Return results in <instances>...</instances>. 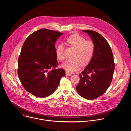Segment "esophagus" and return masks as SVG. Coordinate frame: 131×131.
<instances>
[{"label":"esophagus","mask_w":131,"mask_h":131,"mask_svg":"<svg viewBox=\"0 0 131 131\" xmlns=\"http://www.w3.org/2000/svg\"><path fill=\"white\" fill-rule=\"evenodd\" d=\"M66 75H67V76H69V77H70V76H71V74L70 73L67 72V71L66 72Z\"/></svg>","instance_id":"obj_1"}]
</instances>
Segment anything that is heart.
Instances as JSON below:
<instances>
[{"label": "heart", "instance_id": "1", "mask_svg": "<svg viewBox=\"0 0 131 131\" xmlns=\"http://www.w3.org/2000/svg\"><path fill=\"white\" fill-rule=\"evenodd\" d=\"M67 43L75 49L74 55V60H68L61 64V68L69 72L79 70L83 65L87 64L92 60L95 52V45L91 41H86L83 36L79 34H73L66 40ZM64 46L59 44L56 49V54L59 60L64 59L63 53Z\"/></svg>", "mask_w": 131, "mask_h": 131}]
</instances>
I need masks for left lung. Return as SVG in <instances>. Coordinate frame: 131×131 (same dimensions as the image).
Wrapping results in <instances>:
<instances>
[{"label": "left lung", "mask_w": 131, "mask_h": 131, "mask_svg": "<svg viewBox=\"0 0 131 131\" xmlns=\"http://www.w3.org/2000/svg\"><path fill=\"white\" fill-rule=\"evenodd\" d=\"M90 36L95 45V52L89 63L81 72L76 86L78 94L87 100L102 95L112 82L115 70L112 51L107 41L97 32L82 30Z\"/></svg>", "instance_id": "8db88e82"}]
</instances>
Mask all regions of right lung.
<instances>
[{
    "mask_svg": "<svg viewBox=\"0 0 131 131\" xmlns=\"http://www.w3.org/2000/svg\"><path fill=\"white\" fill-rule=\"evenodd\" d=\"M63 35L48 29L34 32L25 40L18 60V74L25 90L39 97L54 92L66 75L58 64L55 43Z\"/></svg>",
    "mask_w": 131,
    "mask_h": 131,
    "instance_id": "right-lung-1",
    "label": "right lung"
}]
</instances>
